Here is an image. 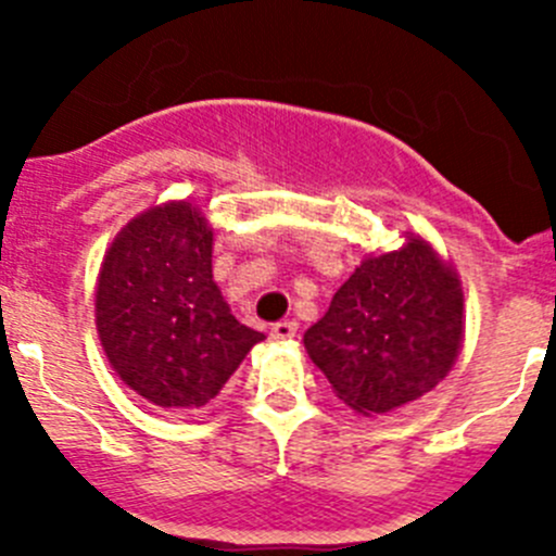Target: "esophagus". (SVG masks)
<instances>
[{"label":"esophagus","mask_w":556,"mask_h":556,"mask_svg":"<svg viewBox=\"0 0 556 556\" xmlns=\"http://www.w3.org/2000/svg\"><path fill=\"white\" fill-rule=\"evenodd\" d=\"M294 333H298V323L294 320H281L269 328V337H273L275 342H289V339H294Z\"/></svg>","instance_id":"obj_1"}]
</instances>
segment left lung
I'll return each instance as SVG.
<instances>
[{"label":"left lung","instance_id":"left-lung-1","mask_svg":"<svg viewBox=\"0 0 556 556\" xmlns=\"http://www.w3.org/2000/svg\"><path fill=\"white\" fill-rule=\"evenodd\" d=\"M462 339L465 294L454 262L406 230L397 250L362 258L303 345L339 401L372 417L434 390Z\"/></svg>","mask_w":556,"mask_h":556}]
</instances>
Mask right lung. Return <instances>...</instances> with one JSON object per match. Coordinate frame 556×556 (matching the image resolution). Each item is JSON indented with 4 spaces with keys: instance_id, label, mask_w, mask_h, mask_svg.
Listing matches in <instances>:
<instances>
[{
    "instance_id": "add662e5",
    "label": "right lung",
    "mask_w": 556,
    "mask_h": 556,
    "mask_svg": "<svg viewBox=\"0 0 556 556\" xmlns=\"http://www.w3.org/2000/svg\"><path fill=\"white\" fill-rule=\"evenodd\" d=\"M214 228L189 200L132 217L105 250L94 317L108 365L161 409L217 397L264 333L230 314L211 273Z\"/></svg>"
}]
</instances>
